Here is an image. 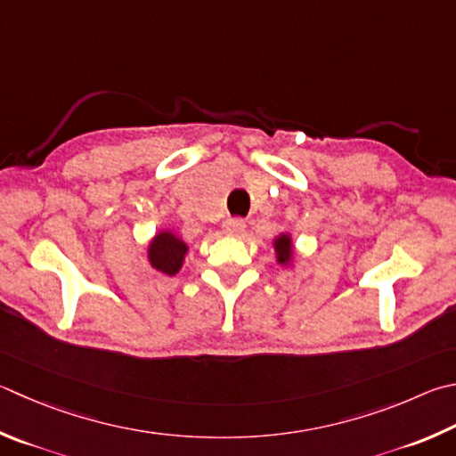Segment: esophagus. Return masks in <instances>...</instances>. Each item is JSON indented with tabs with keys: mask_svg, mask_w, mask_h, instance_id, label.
I'll use <instances>...</instances> for the list:
<instances>
[{
	"mask_svg": "<svg viewBox=\"0 0 456 456\" xmlns=\"http://www.w3.org/2000/svg\"><path fill=\"white\" fill-rule=\"evenodd\" d=\"M223 231L227 235H241L245 231V221L241 217H229L223 221Z\"/></svg>",
	"mask_w": 456,
	"mask_h": 456,
	"instance_id": "34e87169",
	"label": "esophagus"
}]
</instances>
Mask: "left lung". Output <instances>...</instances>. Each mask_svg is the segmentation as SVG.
<instances>
[{"label":"left lung","mask_w":456,"mask_h":456,"mask_svg":"<svg viewBox=\"0 0 456 456\" xmlns=\"http://www.w3.org/2000/svg\"><path fill=\"white\" fill-rule=\"evenodd\" d=\"M275 249L279 253V263H287L291 256V239L287 235H281L275 241Z\"/></svg>","instance_id":"8db88e82"}]
</instances>
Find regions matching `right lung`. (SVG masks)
<instances>
[{
    "label": "right lung",
    "mask_w": 456,
    "mask_h": 456,
    "mask_svg": "<svg viewBox=\"0 0 456 456\" xmlns=\"http://www.w3.org/2000/svg\"><path fill=\"white\" fill-rule=\"evenodd\" d=\"M185 253L187 245L175 235L165 231V233L157 235L151 247H149V261H151L155 269L163 271L165 275H175L185 259Z\"/></svg>",
    "instance_id": "add662e5"
}]
</instances>
